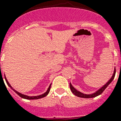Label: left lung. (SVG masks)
<instances>
[{
	"label": "left lung",
	"mask_w": 121,
	"mask_h": 121,
	"mask_svg": "<svg viewBox=\"0 0 121 121\" xmlns=\"http://www.w3.org/2000/svg\"><path fill=\"white\" fill-rule=\"evenodd\" d=\"M115 74H116V68H114V73L112 74V77L111 78V79L109 80L108 82H107L106 84L104 85L103 86H102L101 88L99 89L98 91H96L95 93H92V94H89V95H86V94H84V93H81L80 91H78L77 89H76L75 88L72 86V84H71V83H69V87H70L71 91H72V93L74 94L75 96H78V97H79V98H95V97H96V96H99L101 94H102L103 91H104L105 89L108 87V86L109 85V84L111 83L112 80L114 78Z\"/></svg>",
	"instance_id": "1"
}]
</instances>
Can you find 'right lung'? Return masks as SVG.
<instances>
[{
  "label": "right lung",
  "mask_w": 121,
  "mask_h": 121,
  "mask_svg": "<svg viewBox=\"0 0 121 121\" xmlns=\"http://www.w3.org/2000/svg\"><path fill=\"white\" fill-rule=\"evenodd\" d=\"M5 77V81H6L7 84V85L9 86L10 88H11L12 89L13 91H14L15 93H17V95H18L19 96H20L21 98H23V99H40V98H44V97H45L46 96H47L48 95V94L49 93V92H50V88H51V84L49 86L48 88V89H47V91L45 92V93H43V94H42V95H39V96H27V95H23V94H22V93H19V92H18V91H17L15 89H14L13 88H12L11 86V85L9 84V81H7V79L6 77H5V76H4Z\"/></svg>",
  "instance_id": "add662e5"
}]
</instances>
